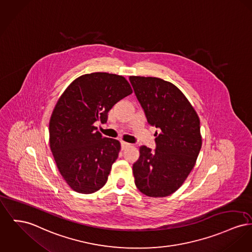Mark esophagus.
I'll list each match as a JSON object with an SVG mask.
<instances>
[{
    "mask_svg": "<svg viewBox=\"0 0 252 252\" xmlns=\"http://www.w3.org/2000/svg\"><path fill=\"white\" fill-rule=\"evenodd\" d=\"M121 146H122L123 149H126V148H129L131 145L128 144V143H126V142H122V143H121Z\"/></svg>",
    "mask_w": 252,
    "mask_h": 252,
    "instance_id": "obj_1",
    "label": "esophagus"
}]
</instances>
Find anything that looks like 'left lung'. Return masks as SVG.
I'll use <instances>...</instances> for the list:
<instances>
[{
  "label": "left lung",
  "mask_w": 252,
  "mask_h": 252,
  "mask_svg": "<svg viewBox=\"0 0 252 252\" xmlns=\"http://www.w3.org/2000/svg\"><path fill=\"white\" fill-rule=\"evenodd\" d=\"M135 95L148 124L160 128L156 149L139 148L134 163L137 189L148 197H166L184 184L202 148L200 119L185 94L170 82L156 77L130 76Z\"/></svg>",
  "instance_id": "8db88e82"
}]
</instances>
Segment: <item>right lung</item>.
Wrapping results in <instances>:
<instances>
[{
  "label": "right lung",
  "instance_id": "1",
  "mask_svg": "<svg viewBox=\"0 0 252 252\" xmlns=\"http://www.w3.org/2000/svg\"><path fill=\"white\" fill-rule=\"evenodd\" d=\"M132 93L121 75L94 72L76 78L60 96L49 121V146L61 175L76 192L101 189L118 158V140L97 131L95 122Z\"/></svg>",
  "mask_w": 252,
  "mask_h": 252
}]
</instances>
